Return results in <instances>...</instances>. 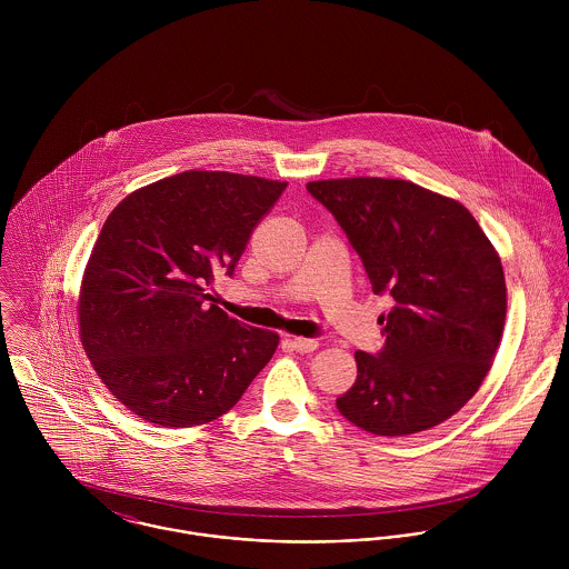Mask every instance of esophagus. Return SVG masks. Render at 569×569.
<instances>
[{
    "label": "esophagus",
    "mask_w": 569,
    "mask_h": 569,
    "mask_svg": "<svg viewBox=\"0 0 569 569\" xmlns=\"http://www.w3.org/2000/svg\"><path fill=\"white\" fill-rule=\"evenodd\" d=\"M289 343L298 352H313L320 346L318 339H309V337H293V339H289Z\"/></svg>",
    "instance_id": "34e87169"
}]
</instances>
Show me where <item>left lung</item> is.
<instances>
[{
	"label": "left lung",
	"instance_id": "left-lung-1",
	"mask_svg": "<svg viewBox=\"0 0 569 569\" xmlns=\"http://www.w3.org/2000/svg\"><path fill=\"white\" fill-rule=\"evenodd\" d=\"M363 260L386 346L355 352L357 379L337 399L352 425L377 436L431 429L467 406L497 355L506 280L497 249L456 199L406 179L309 181Z\"/></svg>",
	"mask_w": 569,
	"mask_h": 569
}]
</instances>
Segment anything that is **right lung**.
<instances>
[{"label": "right lung", "mask_w": 569, "mask_h": 569, "mask_svg": "<svg viewBox=\"0 0 569 569\" xmlns=\"http://www.w3.org/2000/svg\"><path fill=\"white\" fill-rule=\"evenodd\" d=\"M287 181L186 170L127 194L82 271L79 335L104 388L162 427L206 425L239 403L278 332L206 305L214 271L232 276Z\"/></svg>", "instance_id": "add662e5"}]
</instances>
